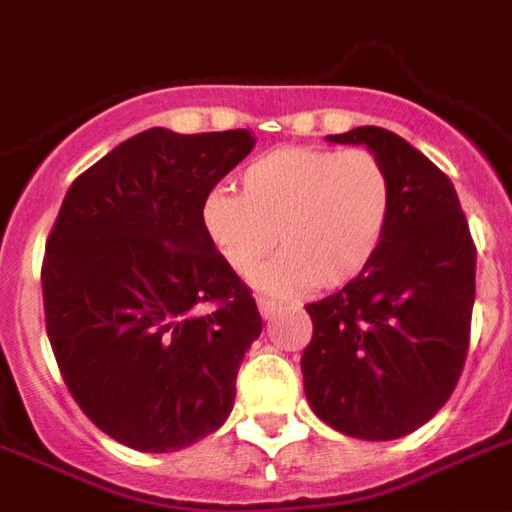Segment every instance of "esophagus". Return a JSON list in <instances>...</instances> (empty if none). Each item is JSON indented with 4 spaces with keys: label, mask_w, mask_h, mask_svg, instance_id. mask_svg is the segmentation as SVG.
Here are the masks:
<instances>
[{
    "label": "esophagus",
    "mask_w": 512,
    "mask_h": 512,
    "mask_svg": "<svg viewBox=\"0 0 512 512\" xmlns=\"http://www.w3.org/2000/svg\"><path fill=\"white\" fill-rule=\"evenodd\" d=\"M257 310H260V315H263V318H271V315L277 312V301L263 299V296H260V299H257Z\"/></svg>",
    "instance_id": "obj_1"
}]
</instances>
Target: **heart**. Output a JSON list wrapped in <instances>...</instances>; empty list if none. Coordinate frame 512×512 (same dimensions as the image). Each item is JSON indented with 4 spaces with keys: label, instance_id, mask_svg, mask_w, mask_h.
Wrapping results in <instances>:
<instances>
[{
    "label": "heart",
    "instance_id": "heart-1",
    "mask_svg": "<svg viewBox=\"0 0 512 512\" xmlns=\"http://www.w3.org/2000/svg\"><path fill=\"white\" fill-rule=\"evenodd\" d=\"M392 213V183L367 147L285 145L241 172V194L213 189L202 227L235 274H252L271 296H299L315 285L340 288L376 257Z\"/></svg>",
    "mask_w": 512,
    "mask_h": 512
}]
</instances>
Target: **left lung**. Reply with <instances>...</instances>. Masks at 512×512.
Segmentation results:
<instances>
[{"label":"left lung","instance_id":"8db88e82","mask_svg":"<svg viewBox=\"0 0 512 512\" xmlns=\"http://www.w3.org/2000/svg\"><path fill=\"white\" fill-rule=\"evenodd\" d=\"M326 139L367 145L381 158L392 213L370 266L307 304L304 392L312 411L345 436L400 439L425 425L461 378L477 249L450 178L403 136L362 126Z\"/></svg>","mask_w":512,"mask_h":512}]
</instances>
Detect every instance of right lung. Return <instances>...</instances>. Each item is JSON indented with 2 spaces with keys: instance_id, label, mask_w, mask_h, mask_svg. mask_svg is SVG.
I'll list each match as a JSON object with an SVG mask.
<instances>
[{
  "instance_id": "obj_1",
  "label": "right lung",
  "mask_w": 512,
  "mask_h": 512,
  "mask_svg": "<svg viewBox=\"0 0 512 512\" xmlns=\"http://www.w3.org/2000/svg\"><path fill=\"white\" fill-rule=\"evenodd\" d=\"M252 147L246 128H150L62 200L40 268L46 334L84 417L126 447H189L233 411L263 321L205 233L202 200Z\"/></svg>"
}]
</instances>
